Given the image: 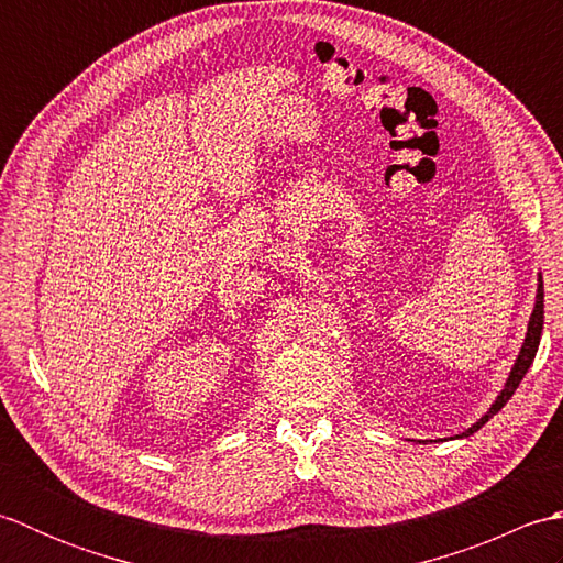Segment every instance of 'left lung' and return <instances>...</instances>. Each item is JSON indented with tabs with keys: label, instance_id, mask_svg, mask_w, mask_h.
<instances>
[{
	"label": "left lung",
	"instance_id": "obj_1",
	"mask_svg": "<svg viewBox=\"0 0 563 563\" xmlns=\"http://www.w3.org/2000/svg\"><path fill=\"white\" fill-rule=\"evenodd\" d=\"M542 324H544V288H542V278H540V285H537V302H534V309H532V317H530V324H528V333H525V343H522V349H520V355H518L516 365H512L510 375H508V379H506V387L500 389L496 401L492 404V409H488V411L479 418V421H476L472 428H466L464 433L457 435V438H466V435L476 433V430H479V428L488 421V418L496 416L500 409H504V406L508 404V399L512 397V394H516V389H518V385L522 382L525 373H528L532 361H534L537 349H540Z\"/></svg>",
	"mask_w": 563,
	"mask_h": 563
}]
</instances>
